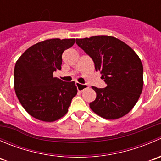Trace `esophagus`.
Segmentation results:
<instances>
[{"label":"esophagus","instance_id":"esophagus-1","mask_svg":"<svg viewBox=\"0 0 161 161\" xmlns=\"http://www.w3.org/2000/svg\"><path fill=\"white\" fill-rule=\"evenodd\" d=\"M75 86L77 87V90L79 91V92H82V90H84L85 89L88 88V85L86 84H82V83H79V82H75Z\"/></svg>","mask_w":161,"mask_h":161}]
</instances>
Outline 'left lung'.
<instances>
[{
	"label": "left lung",
	"instance_id": "left-lung-1",
	"mask_svg": "<svg viewBox=\"0 0 161 161\" xmlns=\"http://www.w3.org/2000/svg\"><path fill=\"white\" fill-rule=\"evenodd\" d=\"M76 44L92 58L96 71L102 74L107 86H92L97 97L90 107L106 119L127 114L139 100L143 86L141 60L129 46L109 36L76 39Z\"/></svg>",
	"mask_w": 161,
	"mask_h": 161
}]
</instances>
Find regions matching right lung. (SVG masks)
Instances as JSON below:
<instances>
[{"label": "right lung", "instance_id": "1", "mask_svg": "<svg viewBox=\"0 0 161 161\" xmlns=\"http://www.w3.org/2000/svg\"><path fill=\"white\" fill-rule=\"evenodd\" d=\"M75 39H50L36 43L22 53L14 66V90L24 109L36 119L54 121L66 114L77 94L75 82L53 77L61 70L62 53Z\"/></svg>", "mask_w": 161, "mask_h": 161}]
</instances>
